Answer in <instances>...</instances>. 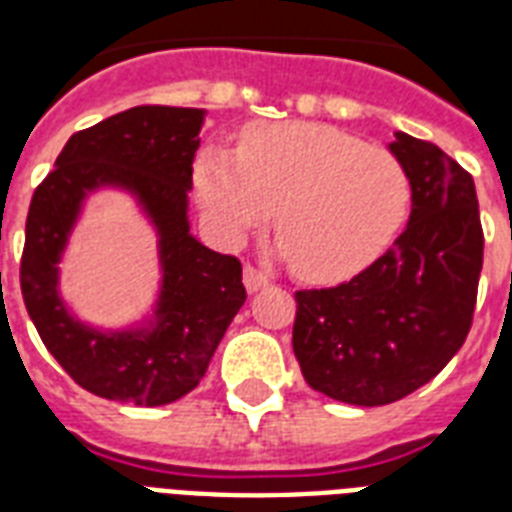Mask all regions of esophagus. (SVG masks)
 Segmentation results:
<instances>
[{
    "label": "esophagus",
    "instance_id": "esophagus-1",
    "mask_svg": "<svg viewBox=\"0 0 512 512\" xmlns=\"http://www.w3.org/2000/svg\"><path fill=\"white\" fill-rule=\"evenodd\" d=\"M265 284H268V276H265V273H260L257 268H252V265H244V287H247V292H257V289H263Z\"/></svg>",
    "mask_w": 512,
    "mask_h": 512
}]
</instances>
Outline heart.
Returning a JSON list of instances; mask_svg holds the SVG:
<instances>
[{"instance_id": "obj_1", "label": "heart", "mask_w": 512, "mask_h": 512, "mask_svg": "<svg viewBox=\"0 0 512 512\" xmlns=\"http://www.w3.org/2000/svg\"><path fill=\"white\" fill-rule=\"evenodd\" d=\"M209 228L239 244L273 215L297 276L337 284L377 260L409 212L412 185L393 151L319 122H257L239 154L209 146L193 164Z\"/></svg>"}]
</instances>
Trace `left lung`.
Instances as JSON below:
<instances>
[{
	"instance_id": "obj_1",
	"label": "left lung",
	"mask_w": 512,
	"mask_h": 512,
	"mask_svg": "<svg viewBox=\"0 0 512 512\" xmlns=\"http://www.w3.org/2000/svg\"><path fill=\"white\" fill-rule=\"evenodd\" d=\"M412 212L396 244L340 287L297 292L292 348L305 382L353 406L409 396L470 332L484 231L476 183L428 140L396 132Z\"/></svg>"
}]
</instances>
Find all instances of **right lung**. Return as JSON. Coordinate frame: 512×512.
I'll return each instance as SVG.
<instances>
[{"mask_svg": "<svg viewBox=\"0 0 512 512\" xmlns=\"http://www.w3.org/2000/svg\"><path fill=\"white\" fill-rule=\"evenodd\" d=\"M204 114L135 106L74 132L28 207L20 260L28 316L71 380L108 401L164 406L191 393L247 300L239 260L204 247L188 223ZM103 187L130 192L160 239L163 287L155 313L127 330L84 325L59 297L57 265L70 231L83 201Z\"/></svg>", "mask_w": 512, "mask_h": 512, "instance_id": "obj_1", "label": "right lung"}]
</instances>
